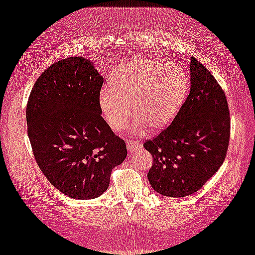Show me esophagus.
Returning <instances> with one entry per match:
<instances>
[{
	"label": "esophagus",
	"mask_w": 255,
	"mask_h": 255,
	"mask_svg": "<svg viewBox=\"0 0 255 255\" xmlns=\"http://www.w3.org/2000/svg\"><path fill=\"white\" fill-rule=\"evenodd\" d=\"M127 147L129 154H133L135 152H137L142 148V143L139 142H135V141H128L127 143Z\"/></svg>",
	"instance_id": "34e87169"
}]
</instances>
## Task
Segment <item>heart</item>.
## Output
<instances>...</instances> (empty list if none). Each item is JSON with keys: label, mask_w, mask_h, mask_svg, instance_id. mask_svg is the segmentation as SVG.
<instances>
[{"label": "heart", "mask_w": 255, "mask_h": 255, "mask_svg": "<svg viewBox=\"0 0 255 255\" xmlns=\"http://www.w3.org/2000/svg\"><path fill=\"white\" fill-rule=\"evenodd\" d=\"M189 80L177 64H164L150 58L124 62L103 88L99 105L108 126L121 131L132 118L133 106L136 132L147 126L162 129L173 122L188 93Z\"/></svg>", "instance_id": "heart-1"}]
</instances>
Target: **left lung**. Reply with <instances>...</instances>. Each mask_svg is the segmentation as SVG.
Instances as JSON below:
<instances>
[{"label":"left lung","mask_w":255,"mask_h":255,"mask_svg":"<svg viewBox=\"0 0 255 255\" xmlns=\"http://www.w3.org/2000/svg\"><path fill=\"white\" fill-rule=\"evenodd\" d=\"M190 91L170 126L144 143L152 154L147 174L152 188L166 197L199 190L226 158L230 117L225 92L194 57L189 59Z\"/></svg>","instance_id":"1"}]
</instances>
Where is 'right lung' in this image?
<instances>
[{"mask_svg": "<svg viewBox=\"0 0 255 255\" xmlns=\"http://www.w3.org/2000/svg\"><path fill=\"white\" fill-rule=\"evenodd\" d=\"M103 77L90 59L69 57L36 80L26 108L27 132L40 170L62 194L93 199L110 184L127 145L101 117Z\"/></svg>", "mask_w": 255, "mask_h": 255, "instance_id": "1", "label": "right lung"}]
</instances>
